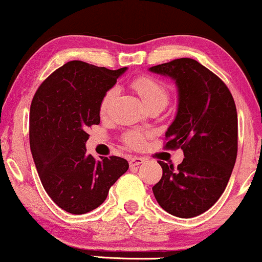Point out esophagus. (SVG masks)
<instances>
[{
	"mask_svg": "<svg viewBox=\"0 0 262 262\" xmlns=\"http://www.w3.org/2000/svg\"><path fill=\"white\" fill-rule=\"evenodd\" d=\"M144 160H145V159L141 158V156H133V158L129 159V165H130V166H138V165L143 164Z\"/></svg>",
	"mask_w": 262,
	"mask_h": 262,
	"instance_id": "1",
	"label": "esophagus"
}]
</instances>
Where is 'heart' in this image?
Returning a JSON list of instances; mask_svg holds the SVG:
<instances>
[{
	"instance_id": "b5f03b06",
	"label": "heart",
	"mask_w": 262,
	"mask_h": 262,
	"mask_svg": "<svg viewBox=\"0 0 262 262\" xmlns=\"http://www.w3.org/2000/svg\"><path fill=\"white\" fill-rule=\"evenodd\" d=\"M130 87L139 95V97L144 102L146 108L159 107L162 110V108L166 107L167 103H169V90H167V87L164 83L154 79V77L145 76V75L135 77V79L132 80ZM116 95L117 90L114 87L108 89L103 93L100 101V106H98V111H100L101 116H106L108 113ZM146 137H148V133H144V132L128 130L127 133H124V135H123L122 139L130 148L139 149L143 148L144 144H145Z\"/></svg>"
}]
</instances>
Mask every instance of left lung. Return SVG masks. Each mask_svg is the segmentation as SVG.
I'll return each mask as SVG.
<instances>
[{"instance_id": "obj_1", "label": "left lung", "mask_w": 262, "mask_h": 262, "mask_svg": "<svg viewBox=\"0 0 262 262\" xmlns=\"http://www.w3.org/2000/svg\"><path fill=\"white\" fill-rule=\"evenodd\" d=\"M150 71L176 81L179 108L165 134L164 149L181 148L185 155L177 167L158 161L162 176L152 192L170 214L196 217L219 200L235 165V102L223 81L193 59H175Z\"/></svg>"}]
</instances>
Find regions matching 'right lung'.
<instances>
[{
    "label": "right lung",
    "mask_w": 262,
    "mask_h": 262,
    "mask_svg": "<svg viewBox=\"0 0 262 262\" xmlns=\"http://www.w3.org/2000/svg\"><path fill=\"white\" fill-rule=\"evenodd\" d=\"M127 68L110 70L74 60L38 87L29 113V143L39 179L61 209L85 214L107 198L128 170L119 156L96 160L86 154L87 129L100 124L101 97Z\"/></svg>",
    "instance_id": "right-lung-1"
}]
</instances>
